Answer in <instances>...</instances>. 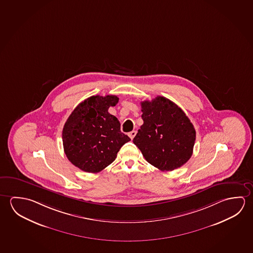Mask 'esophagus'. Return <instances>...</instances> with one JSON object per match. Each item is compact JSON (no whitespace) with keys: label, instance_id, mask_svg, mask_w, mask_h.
<instances>
[{"label":"esophagus","instance_id":"1","mask_svg":"<svg viewBox=\"0 0 253 253\" xmlns=\"http://www.w3.org/2000/svg\"><path fill=\"white\" fill-rule=\"evenodd\" d=\"M136 134H137V131H136V130H132V131H130V132L128 133V137H130L131 139H133L134 137L136 136Z\"/></svg>","mask_w":253,"mask_h":253}]
</instances>
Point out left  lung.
I'll list each match as a JSON object with an SVG mask.
<instances>
[{
	"label": "left lung",
	"instance_id": "obj_1",
	"mask_svg": "<svg viewBox=\"0 0 253 253\" xmlns=\"http://www.w3.org/2000/svg\"><path fill=\"white\" fill-rule=\"evenodd\" d=\"M141 125L133 143L147 162L162 171H172L192 155L196 131L176 104L162 96L141 102Z\"/></svg>",
	"mask_w": 253,
	"mask_h": 253
}]
</instances>
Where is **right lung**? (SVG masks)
I'll return each mask as SVG.
<instances>
[{
	"label": "right lung",
	"mask_w": 253,
	"mask_h": 253,
	"mask_svg": "<svg viewBox=\"0 0 253 253\" xmlns=\"http://www.w3.org/2000/svg\"><path fill=\"white\" fill-rule=\"evenodd\" d=\"M119 98L91 96L77 106L62 129L64 153L70 162L88 173L110 165L130 138L121 131L120 122L108 113Z\"/></svg>",
	"instance_id": "1"
}]
</instances>
